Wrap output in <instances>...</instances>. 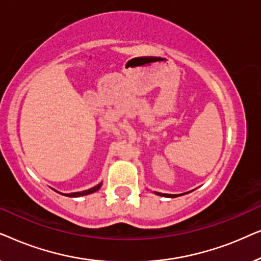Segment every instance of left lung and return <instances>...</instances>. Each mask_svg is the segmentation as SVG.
<instances>
[{
	"label": "left lung",
	"instance_id": "1",
	"mask_svg": "<svg viewBox=\"0 0 261 261\" xmlns=\"http://www.w3.org/2000/svg\"><path fill=\"white\" fill-rule=\"evenodd\" d=\"M156 195L159 196H164V197H171V198H174V197H178V196L180 195H169V194H162V192H155Z\"/></svg>",
	"mask_w": 261,
	"mask_h": 261
}]
</instances>
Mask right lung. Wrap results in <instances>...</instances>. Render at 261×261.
Here are the masks:
<instances>
[{"label": "right lung", "mask_w": 261, "mask_h": 261, "mask_svg": "<svg viewBox=\"0 0 261 261\" xmlns=\"http://www.w3.org/2000/svg\"><path fill=\"white\" fill-rule=\"evenodd\" d=\"M102 183H99L96 185V187L89 189V190H84V191H81V192H72V194H62L64 196H69V197H81V196H85V195H90V194H94V192H96L98 190L99 188H101ZM58 192V191H57ZM60 194V192H59Z\"/></svg>", "instance_id": "1"}]
</instances>
